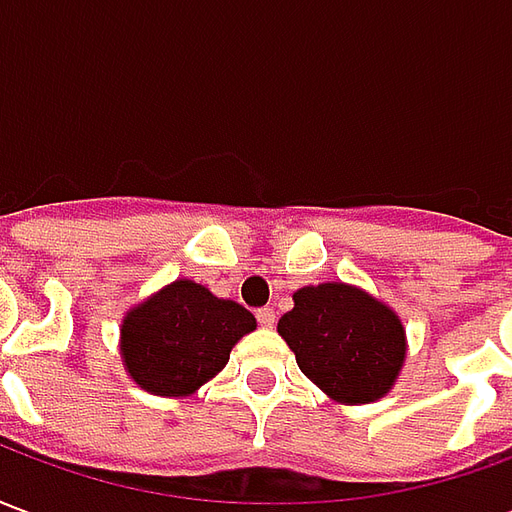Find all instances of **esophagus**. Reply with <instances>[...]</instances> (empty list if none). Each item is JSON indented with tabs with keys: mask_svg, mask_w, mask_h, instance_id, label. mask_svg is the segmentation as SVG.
<instances>
[{
	"mask_svg": "<svg viewBox=\"0 0 512 512\" xmlns=\"http://www.w3.org/2000/svg\"><path fill=\"white\" fill-rule=\"evenodd\" d=\"M257 323L266 326V329H274V323H277V312H274V307H260V310H257Z\"/></svg>",
	"mask_w": 512,
	"mask_h": 512,
	"instance_id": "34e87169",
	"label": "esophagus"
}]
</instances>
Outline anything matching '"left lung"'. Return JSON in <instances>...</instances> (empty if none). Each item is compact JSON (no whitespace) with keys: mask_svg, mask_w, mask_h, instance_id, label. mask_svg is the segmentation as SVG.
<instances>
[{"mask_svg":"<svg viewBox=\"0 0 512 512\" xmlns=\"http://www.w3.org/2000/svg\"><path fill=\"white\" fill-rule=\"evenodd\" d=\"M312 384L343 406L376 403L392 392L408 343L406 326L386 301L345 282L293 293V310L277 323Z\"/></svg>","mask_w":512,"mask_h":512,"instance_id":"left-lung-1","label":"left lung"}]
</instances>
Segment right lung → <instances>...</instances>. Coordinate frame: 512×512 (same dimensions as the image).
<instances>
[{
    "label": "right lung",
    "instance_id": "add662e5",
    "mask_svg": "<svg viewBox=\"0 0 512 512\" xmlns=\"http://www.w3.org/2000/svg\"><path fill=\"white\" fill-rule=\"evenodd\" d=\"M257 321L238 301L219 299L194 279H175L134 304L120 326V359L139 389L189 397L230 362Z\"/></svg>",
    "mask_w": 512,
    "mask_h": 512
}]
</instances>
